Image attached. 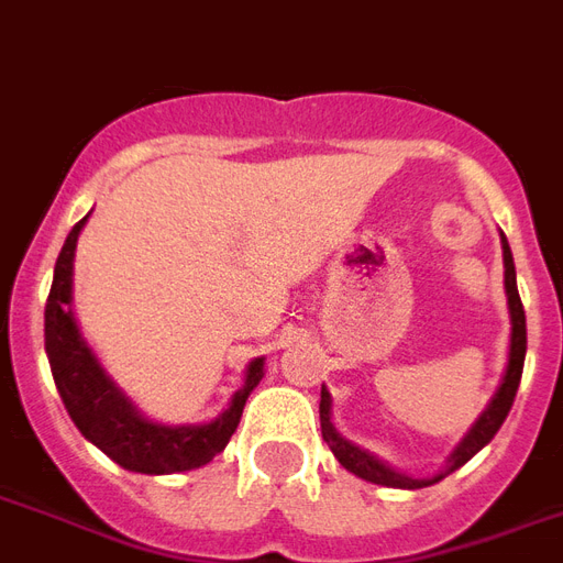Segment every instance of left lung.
<instances>
[{"label":"left lung","mask_w":563,"mask_h":563,"mask_svg":"<svg viewBox=\"0 0 563 563\" xmlns=\"http://www.w3.org/2000/svg\"><path fill=\"white\" fill-rule=\"evenodd\" d=\"M501 255H505V294H507V308H510V353H507V367L505 377H501V386L489 400V407L481 412L472 430H468L463 442H460L451 457L445 463V472H439L433 477H409L404 472H395L391 466H386L383 460H377L374 454H367L365 448L346 442L335 427H332V395L327 388H320V430H323V439L327 445L332 448V454L338 457V463L353 472V475L365 477L371 484H379V487H397V489H421L437 484L451 472H457L463 463L475 457L481 448L487 445L489 439L496 437L498 427L505 424L507 412L514 407V397H517L519 379H522V365H526V311H522V299H519L517 290V266H514V255H510V246H507V236L501 234Z\"/></svg>","instance_id":"obj_1"}]
</instances>
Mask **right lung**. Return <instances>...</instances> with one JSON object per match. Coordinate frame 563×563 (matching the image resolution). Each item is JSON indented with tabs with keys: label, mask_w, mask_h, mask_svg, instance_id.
<instances>
[{
	"label": "right lung",
	"mask_w": 563,
	"mask_h": 563,
	"mask_svg": "<svg viewBox=\"0 0 563 563\" xmlns=\"http://www.w3.org/2000/svg\"><path fill=\"white\" fill-rule=\"evenodd\" d=\"M88 222L79 219L65 246L58 252L53 287L44 308V346L53 379L67 416L74 418L79 433L95 442L106 457H112L118 466L142 475H172V472H189L210 463L219 451H225L228 439L234 437L246 397L264 377V358L249 362L243 388L231 397V407L210 424H184L168 427L147 421L133 400L109 379L86 338L79 335L76 317L70 311V290H74V252L79 231Z\"/></svg>",
	"instance_id": "obj_1"
}]
</instances>
